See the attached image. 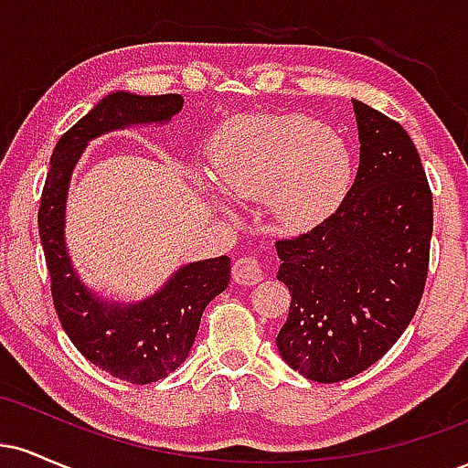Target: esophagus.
Returning <instances> with one entry per match:
<instances>
[{
    "label": "esophagus",
    "instance_id": "obj_1",
    "mask_svg": "<svg viewBox=\"0 0 468 468\" xmlns=\"http://www.w3.org/2000/svg\"><path fill=\"white\" fill-rule=\"evenodd\" d=\"M233 279L241 286H255L264 279V271H261V264L257 257L246 255L239 257L238 261L233 264Z\"/></svg>",
    "mask_w": 468,
    "mask_h": 468
}]
</instances>
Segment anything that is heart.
<instances>
[{"label": "heart", "mask_w": 468, "mask_h": 468, "mask_svg": "<svg viewBox=\"0 0 468 468\" xmlns=\"http://www.w3.org/2000/svg\"><path fill=\"white\" fill-rule=\"evenodd\" d=\"M219 189L266 200L282 227L305 229L330 216L352 186L354 160L341 136L302 114L235 116L207 147Z\"/></svg>", "instance_id": "1"}]
</instances>
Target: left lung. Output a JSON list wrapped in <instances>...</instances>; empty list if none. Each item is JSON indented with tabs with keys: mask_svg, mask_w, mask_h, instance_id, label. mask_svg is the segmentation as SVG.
Instances as JSON below:
<instances>
[{
	"mask_svg": "<svg viewBox=\"0 0 468 468\" xmlns=\"http://www.w3.org/2000/svg\"><path fill=\"white\" fill-rule=\"evenodd\" d=\"M361 160L341 207L319 227L277 241L290 313L282 358L314 383L361 374L399 341L420 303L433 200L400 122L352 101Z\"/></svg>",
	"mask_w": 468,
	"mask_h": 468,
	"instance_id": "1",
	"label": "left lung"
}]
</instances>
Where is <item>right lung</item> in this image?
<instances>
[{"label": "right lung", "instance_id": "add662e5", "mask_svg": "<svg viewBox=\"0 0 468 468\" xmlns=\"http://www.w3.org/2000/svg\"><path fill=\"white\" fill-rule=\"evenodd\" d=\"M182 103L180 94H107L58 138L41 193L39 238L58 321L90 363L136 385L155 383L185 363L204 308L229 286L230 260L222 255L182 266L158 292L138 303L105 302L80 282L69 261L63 238L68 186L90 141L130 125H163Z\"/></svg>", "mask_w": 468, "mask_h": 468}]
</instances>
